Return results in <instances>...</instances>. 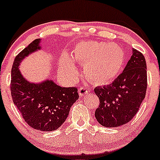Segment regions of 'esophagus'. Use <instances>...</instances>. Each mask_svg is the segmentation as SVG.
<instances>
[{
	"instance_id": "esophagus-1",
	"label": "esophagus",
	"mask_w": 160,
	"mask_h": 160,
	"mask_svg": "<svg viewBox=\"0 0 160 160\" xmlns=\"http://www.w3.org/2000/svg\"><path fill=\"white\" fill-rule=\"evenodd\" d=\"M78 93H79L80 96L86 95V94L88 93V89L85 88H84V87L80 88L78 89Z\"/></svg>"
}]
</instances>
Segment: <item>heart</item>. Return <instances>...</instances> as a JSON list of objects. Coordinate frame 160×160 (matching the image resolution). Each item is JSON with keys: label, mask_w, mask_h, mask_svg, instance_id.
Segmentation results:
<instances>
[{"label": "heart", "mask_w": 160, "mask_h": 160, "mask_svg": "<svg viewBox=\"0 0 160 160\" xmlns=\"http://www.w3.org/2000/svg\"><path fill=\"white\" fill-rule=\"evenodd\" d=\"M62 56L59 69L66 79L72 81L77 75L74 62L84 65L85 76L97 85L112 83L121 73L126 61L125 52L117 44L98 41L78 42L70 55Z\"/></svg>", "instance_id": "heart-1"}]
</instances>
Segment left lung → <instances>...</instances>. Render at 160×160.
Wrapping results in <instances>:
<instances>
[{"instance_id": "8db88e82", "label": "left lung", "mask_w": 160, "mask_h": 160, "mask_svg": "<svg viewBox=\"0 0 160 160\" xmlns=\"http://www.w3.org/2000/svg\"><path fill=\"white\" fill-rule=\"evenodd\" d=\"M147 87L145 58L133 49L123 72L110 85L94 89L100 100L95 111L98 122L105 128H117L131 121L145 98Z\"/></svg>"}]
</instances>
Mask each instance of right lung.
Here are the masks:
<instances>
[{
    "instance_id": "obj_1",
    "label": "right lung",
    "mask_w": 160,
    "mask_h": 160,
    "mask_svg": "<svg viewBox=\"0 0 160 160\" xmlns=\"http://www.w3.org/2000/svg\"><path fill=\"white\" fill-rule=\"evenodd\" d=\"M41 39H35L15 58L11 70V91L13 104L29 126L41 131H52L64 123L70 108L78 99L75 87H61L52 79L29 82L19 66L26 57L40 50Z\"/></svg>"
}]
</instances>
